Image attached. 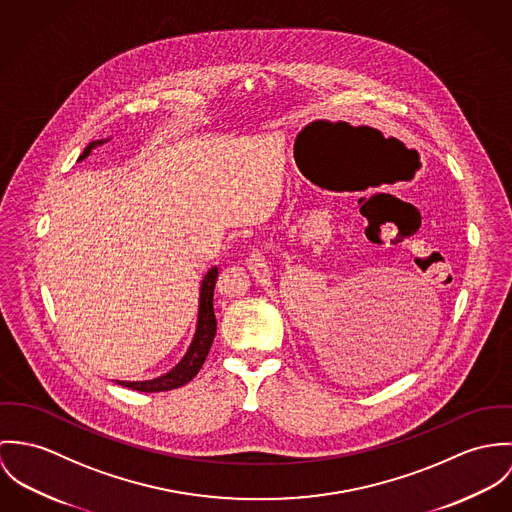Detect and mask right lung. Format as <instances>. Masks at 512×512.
Instances as JSON below:
<instances>
[{
  "label": "right lung",
  "mask_w": 512,
  "mask_h": 512,
  "mask_svg": "<svg viewBox=\"0 0 512 512\" xmlns=\"http://www.w3.org/2000/svg\"><path fill=\"white\" fill-rule=\"evenodd\" d=\"M104 141H92L84 153L80 155L78 161L86 159L90 155V151L96 145H102ZM218 281V267H212L204 281L200 286V308H198V326H196V334L194 340L190 343L186 355L180 359V363L171 369L167 375L153 379V381H117L121 387L139 391V393H161V391H172L178 389L182 385H186L188 381H192L196 377V373L200 371V367L204 365L208 351L212 347V341L216 336V314H214V286Z\"/></svg>",
  "instance_id": "1"
}]
</instances>
